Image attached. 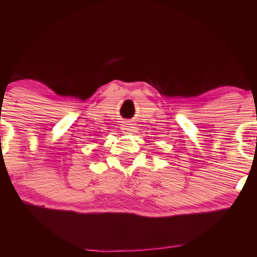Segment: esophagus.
Wrapping results in <instances>:
<instances>
[{
	"instance_id": "1",
	"label": "esophagus",
	"mask_w": 257,
	"mask_h": 257,
	"mask_svg": "<svg viewBox=\"0 0 257 257\" xmlns=\"http://www.w3.org/2000/svg\"><path fill=\"white\" fill-rule=\"evenodd\" d=\"M122 131L123 133H125V134H133V133H137L138 126L135 123L125 122L122 124Z\"/></svg>"
}]
</instances>
